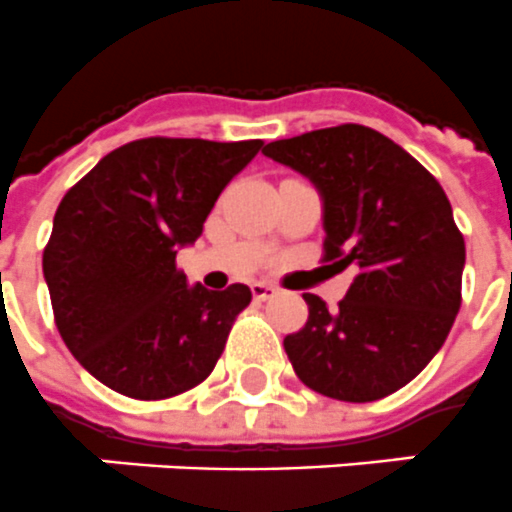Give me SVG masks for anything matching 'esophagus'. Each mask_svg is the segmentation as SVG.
I'll return each mask as SVG.
<instances>
[{
	"label": "esophagus",
	"instance_id": "34e87169",
	"mask_svg": "<svg viewBox=\"0 0 512 512\" xmlns=\"http://www.w3.org/2000/svg\"><path fill=\"white\" fill-rule=\"evenodd\" d=\"M251 293L256 301H269V298L277 296V288L275 285H269V282H253Z\"/></svg>",
	"mask_w": 512,
	"mask_h": 512
}]
</instances>
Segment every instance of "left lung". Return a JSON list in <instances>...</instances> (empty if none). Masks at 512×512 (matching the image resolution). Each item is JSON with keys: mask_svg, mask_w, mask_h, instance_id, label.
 Instances as JSON below:
<instances>
[{"mask_svg": "<svg viewBox=\"0 0 512 512\" xmlns=\"http://www.w3.org/2000/svg\"><path fill=\"white\" fill-rule=\"evenodd\" d=\"M264 155L317 187L325 261L357 269L335 312L304 293L309 320L285 335L290 365L330 399L394 394L436 357L463 301L465 240L447 195L404 147L359 124L269 142Z\"/></svg>", "mask_w": 512, "mask_h": 512, "instance_id": "left-lung-1", "label": "left lung"}]
</instances>
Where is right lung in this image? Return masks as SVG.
Instances as JSON below:
<instances>
[{
    "instance_id": "right-lung-1",
    "label": "right lung",
    "mask_w": 512,
    "mask_h": 512,
    "mask_svg": "<svg viewBox=\"0 0 512 512\" xmlns=\"http://www.w3.org/2000/svg\"><path fill=\"white\" fill-rule=\"evenodd\" d=\"M261 140L147 137L118 147L65 192L44 248L55 325L79 365L118 394L169 399L211 375L248 285H187L177 251Z\"/></svg>"
}]
</instances>
